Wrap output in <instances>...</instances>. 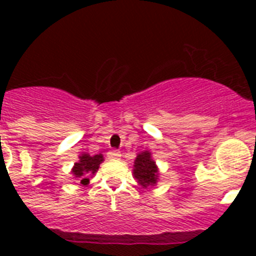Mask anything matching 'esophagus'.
<instances>
[{
    "label": "esophagus",
    "mask_w": 256,
    "mask_h": 256,
    "mask_svg": "<svg viewBox=\"0 0 256 256\" xmlns=\"http://www.w3.org/2000/svg\"><path fill=\"white\" fill-rule=\"evenodd\" d=\"M122 154L118 150H112L108 152V160H119L120 159Z\"/></svg>",
    "instance_id": "1"
}]
</instances>
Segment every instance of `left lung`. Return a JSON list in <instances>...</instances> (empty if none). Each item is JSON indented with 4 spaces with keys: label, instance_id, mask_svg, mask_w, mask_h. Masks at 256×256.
Returning <instances> with one entry per match:
<instances>
[{
    "label": "left lung",
    "instance_id": "1",
    "mask_svg": "<svg viewBox=\"0 0 256 256\" xmlns=\"http://www.w3.org/2000/svg\"><path fill=\"white\" fill-rule=\"evenodd\" d=\"M159 168L152 159V154L144 150L137 154L133 165V177L142 188L156 186L159 180Z\"/></svg>",
    "mask_w": 256,
    "mask_h": 256
}]
</instances>
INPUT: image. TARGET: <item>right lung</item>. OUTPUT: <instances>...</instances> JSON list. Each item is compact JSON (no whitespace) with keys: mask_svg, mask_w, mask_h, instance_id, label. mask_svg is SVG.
I'll list each match as a JSON object with an SVG mask.
<instances>
[{"mask_svg":"<svg viewBox=\"0 0 256 256\" xmlns=\"http://www.w3.org/2000/svg\"><path fill=\"white\" fill-rule=\"evenodd\" d=\"M104 162L102 154L90 155L87 152H82L79 155V160L72 168V174L74 178H78L83 186H87L90 183V178L96 174L100 168V164Z\"/></svg>","mask_w":256,"mask_h":256,"instance_id":"right-lung-1","label":"right lung"}]
</instances>
